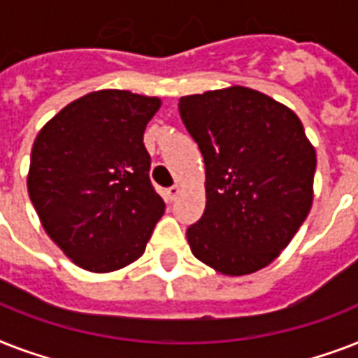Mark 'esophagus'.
Returning <instances> with one entry per match:
<instances>
[{
  "mask_svg": "<svg viewBox=\"0 0 358 358\" xmlns=\"http://www.w3.org/2000/svg\"><path fill=\"white\" fill-rule=\"evenodd\" d=\"M180 185H173V187H169L167 191H165V195H167V201H176V196L180 195Z\"/></svg>",
  "mask_w": 358,
  "mask_h": 358,
  "instance_id": "1",
  "label": "esophagus"
}]
</instances>
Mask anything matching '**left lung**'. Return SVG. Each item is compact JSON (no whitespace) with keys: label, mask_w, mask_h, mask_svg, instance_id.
<instances>
[{"label":"left lung","mask_w":358,"mask_h":358,"mask_svg":"<svg viewBox=\"0 0 358 358\" xmlns=\"http://www.w3.org/2000/svg\"><path fill=\"white\" fill-rule=\"evenodd\" d=\"M206 165V210L187 229L195 258L241 277L269 266L314 201L316 150L299 117L249 87L180 98Z\"/></svg>","instance_id":"8db88e82"}]
</instances>
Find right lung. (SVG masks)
I'll list each match as a JSON object with an SVG mask.
<instances>
[{"instance_id":"right-lung-1","label":"right lung","mask_w":358,"mask_h":358,"mask_svg":"<svg viewBox=\"0 0 358 358\" xmlns=\"http://www.w3.org/2000/svg\"><path fill=\"white\" fill-rule=\"evenodd\" d=\"M159 108L157 96L102 89L64 106L36 135L27 193L42 229L81 269L129 266L165 212L143 143Z\"/></svg>"}]
</instances>
